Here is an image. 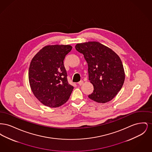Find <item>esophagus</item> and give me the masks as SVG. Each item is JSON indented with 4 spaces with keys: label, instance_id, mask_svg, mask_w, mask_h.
Returning a JSON list of instances; mask_svg holds the SVG:
<instances>
[{
    "label": "esophagus",
    "instance_id": "obj_1",
    "mask_svg": "<svg viewBox=\"0 0 152 152\" xmlns=\"http://www.w3.org/2000/svg\"><path fill=\"white\" fill-rule=\"evenodd\" d=\"M78 84L80 86H81V85H83V81L81 80L80 81H79V82L78 83Z\"/></svg>",
    "mask_w": 152,
    "mask_h": 152
}]
</instances>
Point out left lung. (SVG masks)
Instances as JSON below:
<instances>
[{
  "label": "left lung",
  "instance_id": "1",
  "mask_svg": "<svg viewBox=\"0 0 152 152\" xmlns=\"http://www.w3.org/2000/svg\"><path fill=\"white\" fill-rule=\"evenodd\" d=\"M76 50L83 53L88 66L89 80L94 87L88 97L99 103L112 100L121 90L125 72L119 56L97 42L77 44Z\"/></svg>",
  "mask_w": 152,
  "mask_h": 152
}]
</instances>
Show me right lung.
<instances>
[{
	"instance_id": "obj_1",
	"label": "right lung",
	"mask_w": 152,
	"mask_h": 152,
	"mask_svg": "<svg viewBox=\"0 0 152 152\" xmlns=\"http://www.w3.org/2000/svg\"><path fill=\"white\" fill-rule=\"evenodd\" d=\"M69 45L43 47L32 59L28 79L31 90L43 104L56 108L65 104L73 89L67 80L64 65L65 56L71 51Z\"/></svg>"
}]
</instances>
